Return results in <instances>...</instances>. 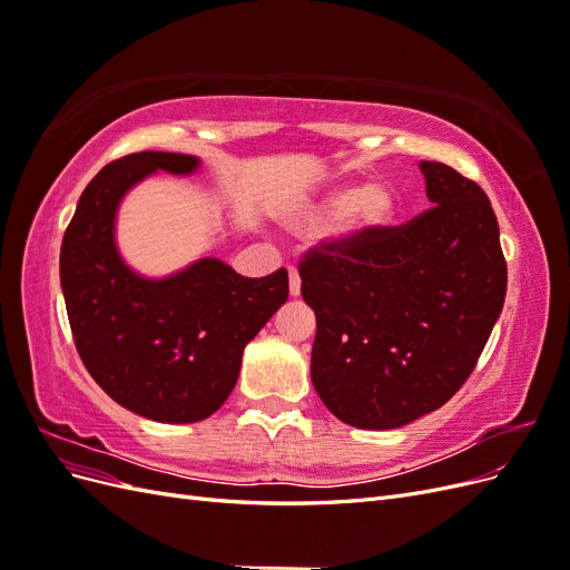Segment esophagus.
I'll list each match as a JSON object with an SVG mask.
<instances>
[{"mask_svg": "<svg viewBox=\"0 0 570 570\" xmlns=\"http://www.w3.org/2000/svg\"><path fill=\"white\" fill-rule=\"evenodd\" d=\"M299 289H302L299 273H297V268H289V295L299 297Z\"/></svg>", "mask_w": 570, "mask_h": 570, "instance_id": "34e87169", "label": "esophagus"}]
</instances>
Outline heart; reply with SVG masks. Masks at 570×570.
<instances>
[{
	"mask_svg": "<svg viewBox=\"0 0 570 570\" xmlns=\"http://www.w3.org/2000/svg\"><path fill=\"white\" fill-rule=\"evenodd\" d=\"M396 212V195L387 183H368L364 187L342 185L321 199L306 204L297 214L299 228H323L337 220L340 235H364L383 228Z\"/></svg>",
	"mask_w": 570,
	"mask_h": 570,
	"instance_id": "heart-1",
	"label": "heart"
}]
</instances>
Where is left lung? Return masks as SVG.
I'll list each match as a JSON object with an SVG mask.
<instances>
[{"label": "left lung", "instance_id": "obj_1", "mask_svg": "<svg viewBox=\"0 0 570 570\" xmlns=\"http://www.w3.org/2000/svg\"><path fill=\"white\" fill-rule=\"evenodd\" d=\"M421 170L435 206L404 226L321 243L299 262L316 314L312 383L354 428L392 430L450 402L504 306L488 195L446 164Z\"/></svg>", "mask_w": 570, "mask_h": 570}]
</instances>
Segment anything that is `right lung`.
I'll return each mask as SVG.
<instances>
[{
	"mask_svg": "<svg viewBox=\"0 0 570 570\" xmlns=\"http://www.w3.org/2000/svg\"><path fill=\"white\" fill-rule=\"evenodd\" d=\"M197 157L137 151L85 187L61 243V289L76 350L114 402L159 423L209 419L233 392L247 342L287 302V271L245 278L214 256L149 281L126 266L114 220L154 170L193 174Z\"/></svg>",
	"mask_w": 570,
	"mask_h": 570,
	"instance_id": "1",
	"label": "right lung"
}]
</instances>
